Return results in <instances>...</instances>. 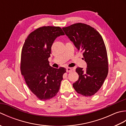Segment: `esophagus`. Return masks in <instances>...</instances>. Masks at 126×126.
<instances>
[{"mask_svg": "<svg viewBox=\"0 0 126 126\" xmlns=\"http://www.w3.org/2000/svg\"><path fill=\"white\" fill-rule=\"evenodd\" d=\"M66 72H68V73H70V72L72 71V69L70 68H66Z\"/></svg>", "mask_w": 126, "mask_h": 126, "instance_id": "esophagus-1", "label": "esophagus"}]
</instances>
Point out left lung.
I'll use <instances>...</instances> for the list:
<instances>
[{
    "mask_svg": "<svg viewBox=\"0 0 126 126\" xmlns=\"http://www.w3.org/2000/svg\"><path fill=\"white\" fill-rule=\"evenodd\" d=\"M63 30L78 50L83 51L87 68H77L79 79L73 86L79 94L92 96L100 89L108 73L107 53L102 37L94 28L76 23Z\"/></svg>",
    "mask_w": 126,
    "mask_h": 126,
    "instance_id": "left-lung-1",
    "label": "left lung"
}]
</instances>
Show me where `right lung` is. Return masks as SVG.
<instances>
[{"mask_svg":"<svg viewBox=\"0 0 126 126\" xmlns=\"http://www.w3.org/2000/svg\"><path fill=\"white\" fill-rule=\"evenodd\" d=\"M64 35L60 27L43 26L31 32L24 44L20 70L29 89L41 100L54 97L58 92L64 68L51 67L48 58L56 38Z\"/></svg>","mask_w":126,"mask_h":126,"instance_id":"right-lung-1","label":"right lung"}]
</instances>
